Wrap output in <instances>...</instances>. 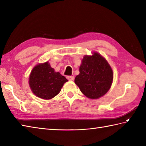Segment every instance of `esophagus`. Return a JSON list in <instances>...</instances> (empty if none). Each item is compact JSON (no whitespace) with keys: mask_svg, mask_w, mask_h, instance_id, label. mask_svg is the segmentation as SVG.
<instances>
[{"mask_svg":"<svg viewBox=\"0 0 146 146\" xmlns=\"http://www.w3.org/2000/svg\"><path fill=\"white\" fill-rule=\"evenodd\" d=\"M67 78L68 80H70V81H73L74 78H75V77H74L73 76H68Z\"/></svg>","mask_w":146,"mask_h":146,"instance_id":"1","label":"esophagus"}]
</instances>
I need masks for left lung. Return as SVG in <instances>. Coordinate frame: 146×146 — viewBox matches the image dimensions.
Instances as JSON below:
<instances>
[{
  "label": "left lung",
  "instance_id": "obj_1",
  "mask_svg": "<svg viewBox=\"0 0 146 146\" xmlns=\"http://www.w3.org/2000/svg\"><path fill=\"white\" fill-rule=\"evenodd\" d=\"M75 83L86 97L97 99L109 90L113 82V71L107 61L98 52L85 55Z\"/></svg>",
  "mask_w": 146,
  "mask_h": 146
}]
</instances>
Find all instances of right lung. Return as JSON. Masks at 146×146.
Masks as SVG:
<instances>
[{
	"label": "right lung",
	"mask_w": 146,
	"mask_h": 146,
	"mask_svg": "<svg viewBox=\"0 0 146 146\" xmlns=\"http://www.w3.org/2000/svg\"><path fill=\"white\" fill-rule=\"evenodd\" d=\"M68 80L59 72H56L48 62L37 64L30 74L29 84L37 97L49 100L60 92Z\"/></svg>",
	"instance_id": "obj_1"
}]
</instances>
